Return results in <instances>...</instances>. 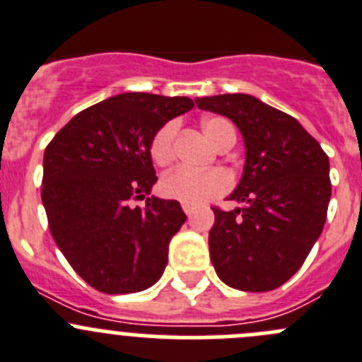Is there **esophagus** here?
Instances as JSON below:
<instances>
[{"label": "esophagus", "mask_w": 362, "mask_h": 362, "mask_svg": "<svg viewBox=\"0 0 362 362\" xmlns=\"http://www.w3.org/2000/svg\"><path fill=\"white\" fill-rule=\"evenodd\" d=\"M183 211L187 213L188 218H190V216L194 215V208H192V206H188V204H183Z\"/></svg>", "instance_id": "34e87169"}]
</instances>
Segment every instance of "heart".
Listing matches in <instances>:
<instances>
[{
    "label": "heart",
    "instance_id": "obj_1",
    "mask_svg": "<svg viewBox=\"0 0 362 362\" xmlns=\"http://www.w3.org/2000/svg\"><path fill=\"white\" fill-rule=\"evenodd\" d=\"M177 120H168L153 135L149 144V154L158 167H167L175 156L174 142L177 135ZM202 129L206 136L216 147L227 139L235 136V127L223 117H208L202 120ZM230 177L222 168H209V170H194L188 167H177L167 175H163L160 183L161 194L167 199L183 202L188 206H201L209 199L222 195L229 190Z\"/></svg>",
    "mask_w": 362,
    "mask_h": 362
}]
</instances>
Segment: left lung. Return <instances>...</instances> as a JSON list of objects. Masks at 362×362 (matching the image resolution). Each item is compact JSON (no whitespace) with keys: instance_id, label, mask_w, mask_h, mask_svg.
I'll use <instances>...</instances> for the list:
<instances>
[{"instance_id":"1","label":"left lung","mask_w":362,"mask_h":362,"mask_svg":"<svg viewBox=\"0 0 362 362\" xmlns=\"http://www.w3.org/2000/svg\"><path fill=\"white\" fill-rule=\"evenodd\" d=\"M220 113L245 140V168L229 201L213 208L209 257L227 286L270 291L282 286L311 252L325 226L330 201L329 156L288 113L247 94L195 99Z\"/></svg>"}]
</instances>
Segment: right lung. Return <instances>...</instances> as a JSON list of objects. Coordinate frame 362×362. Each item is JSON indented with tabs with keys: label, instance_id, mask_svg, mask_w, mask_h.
Returning a JSON list of instances; mask_svg holds the SVG:
<instances>
[{
	"label": "right lung",
	"instance_id": "obj_1",
	"mask_svg": "<svg viewBox=\"0 0 362 362\" xmlns=\"http://www.w3.org/2000/svg\"><path fill=\"white\" fill-rule=\"evenodd\" d=\"M190 98L132 92L76 113L44 153L42 202L58 249L94 290H147L163 275L168 243L187 215L177 201L146 197L156 183L149 144Z\"/></svg>",
	"mask_w": 362,
	"mask_h": 362
}]
</instances>
